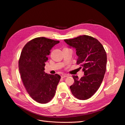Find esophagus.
Instances as JSON below:
<instances>
[{
    "instance_id": "1",
    "label": "esophagus",
    "mask_w": 125,
    "mask_h": 125,
    "mask_svg": "<svg viewBox=\"0 0 125 125\" xmlns=\"http://www.w3.org/2000/svg\"><path fill=\"white\" fill-rule=\"evenodd\" d=\"M70 75H69V74H62L61 75V77L62 78H66V77H68V76H69Z\"/></svg>"
}]
</instances>
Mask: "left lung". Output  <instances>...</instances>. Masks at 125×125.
Returning a JSON list of instances; mask_svg holds the SVG:
<instances>
[{
	"instance_id": "obj_1",
	"label": "left lung",
	"mask_w": 125,
	"mask_h": 125,
	"mask_svg": "<svg viewBox=\"0 0 125 125\" xmlns=\"http://www.w3.org/2000/svg\"><path fill=\"white\" fill-rule=\"evenodd\" d=\"M64 41L70 47L75 49L77 64L84 72V76L80 79L77 75L73 76L74 83L70 86L71 92L79 100L88 99L97 91L103 80L106 68V53L99 41L88 35Z\"/></svg>"
}]
</instances>
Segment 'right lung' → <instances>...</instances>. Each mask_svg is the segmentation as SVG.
<instances>
[{"instance_id":"obj_1","label":"right lung","mask_w":125,"mask_h":125,"mask_svg":"<svg viewBox=\"0 0 125 125\" xmlns=\"http://www.w3.org/2000/svg\"><path fill=\"white\" fill-rule=\"evenodd\" d=\"M59 41L37 37L26 43L22 49L19 60L22 82L32 99L41 104L50 102L54 97L60 76L45 73V62L50 51Z\"/></svg>"}]
</instances>
